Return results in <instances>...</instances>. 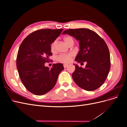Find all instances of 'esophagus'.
<instances>
[{
    "label": "esophagus",
    "mask_w": 127,
    "mask_h": 127,
    "mask_svg": "<svg viewBox=\"0 0 127 127\" xmlns=\"http://www.w3.org/2000/svg\"><path fill=\"white\" fill-rule=\"evenodd\" d=\"M68 66V64H64V68H66V67H67Z\"/></svg>",
    "instance_id": "1"
}]
</instances>
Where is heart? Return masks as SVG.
I'll return each mask as SVG.
<instances>
[{
	"instance_id": "b5f03b06",
	"label": "heart",
	"mask_w": 127,
	"mask_h": 127,
	"mask_svg": "<svg viewBox=\"0 0 127 127\" xmlns=\"http://www.w3.org/2000/svg\"><path fill=\"white\" fill-rule=\"evenodd\" d=\"M64 41L68 45H70L71 44L74 43V40L70 36H66L64 37ZM56 45L57 40H55L50 45V50L52 52H55L56 50ZM74 56V54L72 52L67 53L64 55H60L57 57V59L59 62L63 63H69L72 59V58Z\"/></svg>"
}]
</instances>
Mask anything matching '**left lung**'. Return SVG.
Listing matches in <instances>:
<instances>
[{"mask_svg": "<svg viewBox=\"0 0 127 127\" xmlns=\"http://www.w3.org/2000/svg\"><path fill=\"white\" fill-rule=\"evenodd\" d=\"M68 34L79 41V49L75 61L87 62L85 68L75 64L72 77L79 87L88 91L97 89L104 83L111 66L108 47L104 40L94 31L88 29H69Z\"/></svg>", "mask_w": 127, "mask_h": 127, "instance_id": "8db88e82", "label": "left lung"}]
</instances>
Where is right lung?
Wrapping results in <instances>:
<instances>
[{
    "instance_id": "obj_1",
    "label": "right lung",
    "mask_w": 127,
    "mask_h": 127,
    "mask_svg": "<svg viewBox=\"0 0 127 127\" xmlns=\"http://www.w3.org/2000/svg\"><path fill=\"white\" fill-rule=\"evenodd\" d=\"M63 29H42L35 31L23 41L18 49L16 66L25 88L32 93L42 95L55 86L62 64H53L51 69L44 66L52 56L50 45Z\"/></svg>"
}]
</instances>
